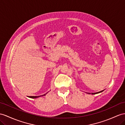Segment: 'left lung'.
I'll use <instances>...</instances> for the list:
<instances>
[{
  "label": "left lung",
  "mask_w": 125,
  "mask_h": 125,
  "mask_svg": "<svg viewBox=\"0 0 125 125\" xmlns=\"http://www.w3.org/2000/svg\"><path fill=\"white\" fill-rule=\"evenodd\" d=\"M104 90H102V91H100V92H96V93H92V94H99V93H100V92H102Z\"/></svg>",
  "instance_id": "1"
}]
</instances>
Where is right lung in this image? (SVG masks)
Listing matches in <instances>:
<instances>
[{"label":"right lung","instance_id":"right-lung-1","mask_svg":"<svg viewBox=\"0 0 125 125\" xmlns=\"http://www.w3.org/2000/svg\"><path fill=\"white\" fill-rule=\"evenodd\" d=\"M47 94V93H46ZM46 94H43V95H42V96H43V95H45ZM42 95H40V96H30V98H38V97H41Z\"/></svg>","mask_w":125,"mask_h":125}]
</instances>
